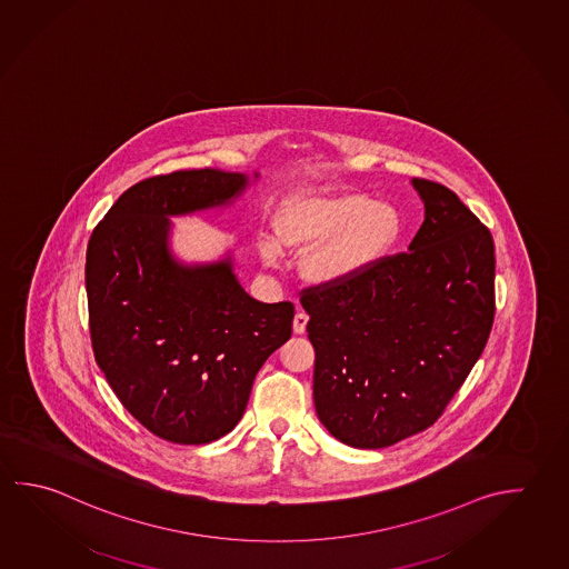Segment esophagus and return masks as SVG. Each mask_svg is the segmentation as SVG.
Returning a JSON list of instances; mask_svg holds the SVG:
<instances>
[{"label":"esophagus","mask_w":569,"mask_h":569,"mask_svg":"<svg viewBox=\"0 0 569 569\" xmlns=\"http://www.w3.org/2000/svg\"><path fill=\"white\" fill-rule=\"evenodd\" d=\"M306 326H308V316L303 311H298L293 318V333L301 336L306 331Z\"/></svg>","instance_id":"esophagus-1"}]
</instances>
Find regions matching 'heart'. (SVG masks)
I'll return each instance as SVG.
<instances>
[{
    "mask_svg": "<svg viewBox=\"0 0 569 569\" xmlns=\"http://www.w3.org/2000/svg\"><path fill=\"white\" fill-rule=\"evenodd\" d=\"M399 230L398 211L361 193L301 200L278 220V238L283 246L299 248L328 240L308 266L311 278L321 283H346L363 276L386 258L398 241ZM278 256L276 241H261L263 260L271 263Z\"/></svg>",
    "mask_w": 569,
    "mask_h": 569,
    "instance_id": "heart-1",
    "label": "heart"
}]
</instances>
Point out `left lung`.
I'll return each mask as SVG.
<instances>
[{"instance_id":"obj_1","label":"left lung","mask_w":569,"mask_h":569,"mask_svg":"<svg viewBox=\"0 0 569 569\" xmlns=\"http://www.w3.org/2000/svg\"><path fill=\"white\" fill-rule=\"evenodd\" d=\"M411 186L426 218L408 251L301 296L316 411L351 448H388L436 423L493 323L491 233L446 186Z\"/></svg>"}]
</instances>
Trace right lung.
Wrapping results in <instances>:
<instances>
[{
    "instance_id": "obj_1",
    "label": "right lung",
    "mask_w": 569,
    "mask_h": 569,
    "mask_svg": "<svg viewBox=\"0 0 569 569\" xmlns=\"http://www.w3.org/2000/svg\"><path fill=\"white\" fill-rule=\"evenodd\" d=\"M258 180L260 173H253ZM238 171H173L123 191L86 256L93 356L111 389L153 436L210 443L238 426L256 373L291 338L293 303H261L233 260L183 263L170 218L230 206Z\"/></svg>"
}]
</instances>
